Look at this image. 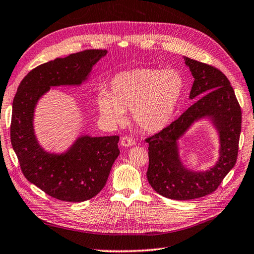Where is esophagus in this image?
I'll return each mask as SVG.
<instances>
[{"label":"esophagus","mask_w":254,"mask_h":254,"mask_svg":"<svg viewBox=\"0 0 254 254\" xmlns=\"http://www.w3.org/2000/svg\"><path fill=\"white\" fill-rule=\"evenodd\" d=\"M121 144L123 147H130V146H132V144H134V140L131 137L124 136L121 139Z\"/></svg>","instance_id":"obj_1"}]
</instances>
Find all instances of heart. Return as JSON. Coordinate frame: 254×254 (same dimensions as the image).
I'll list each match as a JSON object with an SVG mask.
<instances>
[{
	"label": "heart",
	"instance_id": "heart-1",
	"mask_svg": "<svg viewBox=\"0 0 254 254\" xmlns=\"http://www.w3.org/2000/svg\"><path fill=\"white\" fill-rule=\"evenodd\" d=\"M184 87V77L175 69H131L113 77L111 92L102 91L97 104L113 122H121L125 110L130 108L134 125L146 132H156L170 123Z\"/></svg>",
	"mask_w": 254,
	"mask_h": 254
}]
</instances>
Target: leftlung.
<instances>
[{
  "instance_id": "obj_1",
  "label": "left lung",
  "mask_w": 254,
  "mask_h": 254,
  "mask_svg": "<svg viewBox=\"0 0 254 254\" xmlns=\"http://www.w3.org/2000/svg\"><path fill=\"white\" fill-rule=\"evenodd\" d=\"M194 76L190 98H197L178 120L144 139L149 143V184L160 195L177 200L203 197L215 192L235 167L241 132V107L229 80L214 65L185 58ZM213 120L221 136V157L206 173H192L179 161L176 140L198 118Z\"/></svg>"
}]
</instances>
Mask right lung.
<instances>
[{"label":"right lung","mask_w":254,"mask_h":254,"mask_svg":"<svg viewBox=\"0 0 254 254\" xmlns=\"http://www.w3.org/2000/svg\"><path fill=\"white\" fill-rule=\"evenodd\" d=\"M106 54L105 49H87L36 66L13 100L11 142L20 170L30 183L59 200L84 201L101 192L120 156V137L83 136L64 154L48 153L34 133L35 105L50 86L81 84Z\"/></svg>","instance_id":"obj_1"}]
</instances>
